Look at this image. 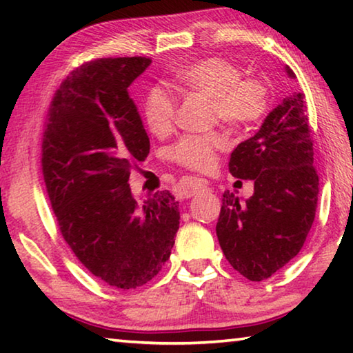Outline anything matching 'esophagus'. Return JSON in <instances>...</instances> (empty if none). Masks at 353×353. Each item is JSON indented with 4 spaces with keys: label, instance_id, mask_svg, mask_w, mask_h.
Masks as SVG:
<instances>
[{
    "label": "esophagus",
    "instance_id": "obj_1",
    "mask_svg": "<svg viewBox=\"0 0 353 353\" xmlns=\"http://www.w3.org/2000/svg\"><path fill=\"white\" fill-rule=\"evenodd\" d=\"M204 191H208V187L204 182L193 181V182L188 183L187 190H185V196H187V198H191V196H194L198 193H204Z\"/></svg>",
    "mask_w": 353,
    "mask_h": 353
}]
</instances>
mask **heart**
I'll list each match as a JSON object with an SVG mask.
<instances>
[{
    "instance_id": "heart-1",
    "label": "heart",
    "mask_w": 353,
    "mask_h": 353,
    "mask_svg": "<svg viewBox=\"0 0 353 353\" xmlns=\"http://www.w3.org/2000/svg\"><path fill=\"white\" fill-rule=\"evenodd\" d=\"M172 88H188L212 98V113L232 129H246L259 123L268 110V88L259 79H241L234 63L207 57L179 70L171 77ZM177 99L163 87H152L143 101V117L154 135L163 137L174 128ZM225 145L219 132L185 135L168 149V157L183 168L207 171Z\"/></svg>"
}]
</instances>
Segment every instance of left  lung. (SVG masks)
<instances>
[{"label": "left lung", "instance_id": "1", "mask_svg": "<svg viewBox=\"0 0 353 353\" xmlns=\"http://www.w3.org/2000/svg\"><path fill=\"white\" fill-rule=\"evenodd\" d=\"M310 132L305 94L292 93L230 155L232 176L254 181V196L240 202L224 191L216 235L234 270L252 282L294 259L313 225L319 177Z\"/></svg>", "mask_w": 353, "mask_h": 353}]
</instances>
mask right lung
<instances>
[{
  "label": "right lung",
  "mask_w": 353,
  "mask_h": 353,
  "mask_svg": "<svg viewBox=\"0 0 353 353\" xmlns=\"http://www.w3.org/2000/svg\"><path fill=\"white\" fill-rule=\"evenodd\" d=\"M149 63L141 56L82 63L56 90L41 137V172L65 243L94 277L119 290L157 276L181 219L168 190L137 204L128 183L149 154L128 87Z\"/></svg>",
  "instance_id": "obj_1"
}]
</instances>
